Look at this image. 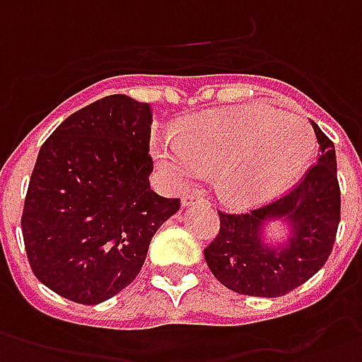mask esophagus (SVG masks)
<instances>
[{"mask_svg": "<svg viewBox=\"0 0 362 362\" xmlns=\"http://www.w3.org/2000/svg\"><path fill=\"white\" fill-rule=\"evenodd\" d=\"M204 200L200 199V197H197V194H187V197H183V200H181V206L183 208H189L192 206V204H202Z\"/></svg>", "mask_w": 362, "mask_h": 362, "instance_id": "1", "label": "esophagus"}]
</instances>
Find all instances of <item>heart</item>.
Segmentation results:
<instances>
[{
  "mask_svg": "<svg viewBox=\"0 0 362 362\" xmlns=\"http://www.w3.org/2000/svg\"><path fill=\"white\" fill-rule=\"evenodd\" d=\"M307 119L266 104L235 105L185 117L162 134L154 158L171 185L185 187L216 170V187L233 206H258L287 191L315 154Z\"/></svg>",
  "mask_w": 362,
  "mask_h": 362,
  "instance_id": "b5f03b06",
  "label": "heart"
}]
</instances>
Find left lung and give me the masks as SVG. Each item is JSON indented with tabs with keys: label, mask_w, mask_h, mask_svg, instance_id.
<instances>
[{
	"label": "left lung",
	"mask_w": 362,
	"mask_h": 362,
	"mask_svg": "<svg viewBox=\"0 0 362 362\" xmlns=\"http://www.w3.org/2000/svg\"><path fill=\"white\" fill-rule=\"evenodd\" d=\"M318 163L295 189L245 214H220V231L204 258L214 278L250 297H281L326 264L339 226V183L334 142L315 121ZM284 223L288 235L274 242L267 228Z\"/></svg>",
	"instance_id": "left-lung-1"
}]
</instances>
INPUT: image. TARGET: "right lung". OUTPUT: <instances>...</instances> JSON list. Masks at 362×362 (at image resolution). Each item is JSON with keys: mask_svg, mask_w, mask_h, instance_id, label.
Instances as JSON below:
<instances>
[{"mask_svg": "<svg viewBox=\"0 0 362 362\" xmlns=\"http://www.w3.org/2000/svg\"><path fill=\"white\" fill-rule=\"evenodd\" d=\"M150 104L112 94L42 144L21 228L34 276L65 299L98 305L125 289L179 210L150 189Z\"/></svg>", "mask_w": 362, "mask_h": 362, "instance_id": "right-lung-1", "label": "right lung"}]
</instances>
